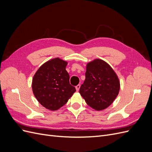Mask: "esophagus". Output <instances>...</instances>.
<instances>
[{"label":"esophagus","mask_w":152,"mask_h":152,"mask_svg":"<svg viewBox=\"0 0 152 152\" xmlns=\"http://www.w3.org/2000/svg\"><path fill=\"white\" fill-rule=\"evenodd\" d=\"M80 84L77 85V86L75 87V88H76L77 91H79V89H80Z\"/></svg>","instance_id":"1"}]
</instances>
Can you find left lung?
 <instances>
[{
    "label": "left lung",
    "mask_w": 152,
    "mask_h": 152,
    "mask_svg": "<svg viewBox=\"0 0 152 152\" xmlns=\"http://www.w3.org/2000/svg\"><path fill=\"white\" fill-rule=\"evenodd\" d=\"M120 90V81L108 64L95 59L87 64L86 79L79 93L86 103L93 109L103 110L115 99Z\"/></svg>",
    "instance_id": "left-lung-1"
}]
</instances>
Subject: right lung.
Here are the masks:
<instances>
[{"label": "right lung", "mask_w": 152, "mask_h": 152, "mask_svg": "<svg viewBox=\"0 0 152 152\" xmlns=\"http://www.w3.org/2000/svg\"><path fill=\"white\" fill-rule=\"evenodd\" d=\"M67 64L60 58H54L44 63L35 73L32 91L36 99L45 108L53 111L58 110L76 91L69 81Z\"/></svg>", "instance_id": "obj_1"}]
</instances>
